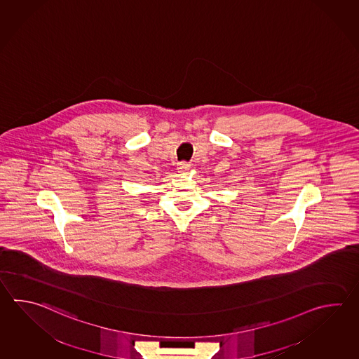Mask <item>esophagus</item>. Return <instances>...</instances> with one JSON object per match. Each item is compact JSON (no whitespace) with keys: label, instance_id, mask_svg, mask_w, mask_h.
Instances as JSON below:
<instances>
[{"label":"esophagus","instance_id":"34e87169","mask_svg":"<svg viewBox=\"0 0 359 359\" xmlns=\"http://www.w3.org/2000/svg\"><path fill=\"white\" fill-rule=\"evenodd\" d=\"M177 168L180 170V171H183V172H185V171H188L189 168H191V163L189 162H180V163H177Z\"/></svg>","mask_w":359,"mask_h":359}]
</instances>
